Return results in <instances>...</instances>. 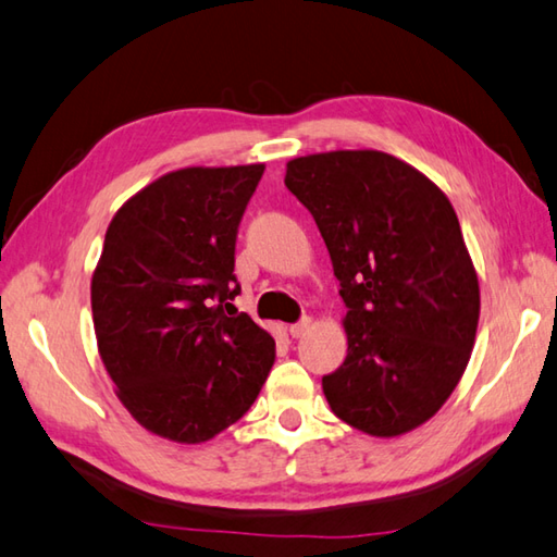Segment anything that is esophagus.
<instances>
[{"instance_id":"1","label":"esophagus","mask_w":557,"mask_h":557,"mask_svg":"<svg viewBox=\"0 0 557 557\" xmlns=\"http://www.w3.org/2000/svg\"><path fill=\"white\" fill-rule=\"evenodd\" d=\"M309 329H311V319H301L299 323H292L289 325V335L292 337H301Z\"/></svg>"}]
</instances>
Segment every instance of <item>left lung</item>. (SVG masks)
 Masks as SVG:
<instances>
[{"label":"left lung","instance_id":"left-lung-1","mask_svg":"<svg viewBox=\"0 0 557 557\" xmlns=\"http://www.w3.org/2000/svg\"><path fill=\"white\" fill-rule=\"evenodd\" d=\"M285 185L315 220L347 307V357L323 376L331 410L372 437L420 428L463 376L481 315L449 198L374 149L292 159Z\"/></svg>","mask_w":557,"mask_h":557}]
</instances>
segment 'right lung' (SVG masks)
<instances>
[{
  "instance_id": "obj_1",
  "label": "right lung",
  "mask_w": 557,
  "mask_h": 557,
  "mask_svg": "<svg viewBox=\"0 0 557 557\" xmlns=\"http://www.w3.org/2000/svg\"><path fill=\"white\" fill-rule=\"evenodd\" d=\"M263 163L181 169L115 212L91 280L98 352L141 428L200 444L253 406L275 341L234 275L236 234Z\"/></svg>"
}]
</instances>
